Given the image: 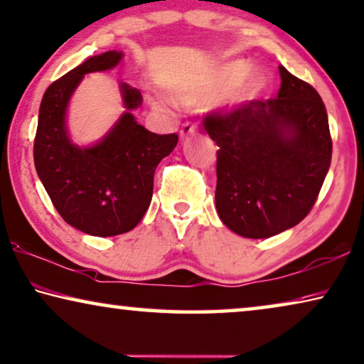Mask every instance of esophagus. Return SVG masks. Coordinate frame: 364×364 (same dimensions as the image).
<instances>
[{
  "label": "esophagus",
  "instance_id": "1",
  "mask_svg": "<svg viewBox=\"0 0 364 364\" xmlns=\"http://www.w3.org/2000/svg\"><path fill=\"white\" fill-rule=\"evenodd\" d=\"M196 131H198V126L193 124V123H184V124L181 126L180 136H181V137H186V136H189V134H194Z\"/></svg>",
  "mask_w": 364,
  "mask_h": 364
}]
</instances>
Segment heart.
Returning <instances> with one entry per match:
<instances>
[{"label": "heart", "mask_w": 364, "mask_h": 364, "mask_svg": "<svg viewBox=\"0 0 364 364\" xmlns=\"http://www.w3.org/2000/svg\"><path fill=\"white\" fill-rule=\"evenodd\" d=\"M247 73V65L243 61H233L228 65L222 66L212 77L209 87L205 90L204 99L207 102H217L228 97L232 92L238 87L241 80L245 79ZM265 80L261 76H252L250 80H246L241 87L240 99H252L259 92L264 89Z\"/></svg>", "instance_id": "1"}]
</instances>
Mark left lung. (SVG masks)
Segmentation results:
<instances>
[{
  "instance_id": "8db88e82",
  "label": "left lung",
  "mask_w": 364,
  "mask_h": 364,
  "mask_svg": "<svg viewBox=\"0 0 364 364\" xmlns=\"http://www.w3.org/2000/svg\"><path fill=\"white\" fill-rule=\"evenodd\" d=\"M279 71L275 99L215 109L203 121L218 146V217L245 238H270L301 222L331 166L324 102L313 85Z\"/></svg>"
}]
</instances>
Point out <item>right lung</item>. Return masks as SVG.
Returning a JSON list of instances; mask_svg holds the SVG:
<instances>
[{"label": "right lung", "mask_w": 364, "mask_h": 364, "mask_svg": "<svg viewBox=\"0 0 364 364\" xmlns=\"http://www.w3.org/2000/svg\"><path fill=\"white\" fill-rule=\"evenodd\" d=\"M121 56L105 51L55 80L40 103L33 141L38 178L63 220L102 238L129 232L142 220L155 168L178 144V134H155L137 123L129 109L141 105L142 95L128 84H121L128 112L99 144L80 149L69 141L65 118L74 89L84 74L112 69Z\"/></svg>", "instance_id": "obj_1"}]
</instances>
